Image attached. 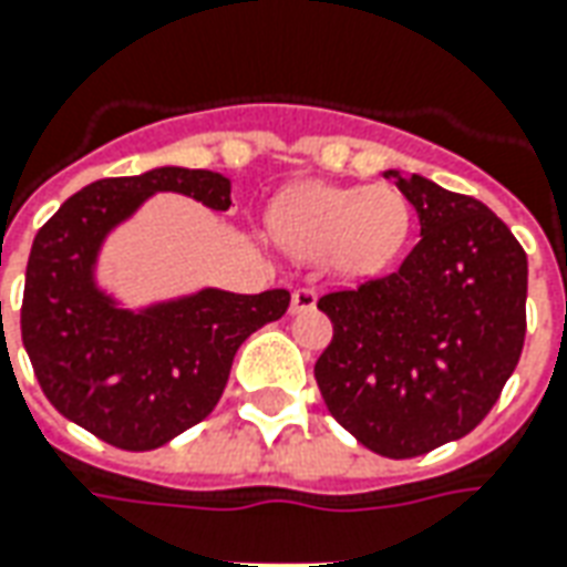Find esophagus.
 <instances>
[{"label":"esophagus","mask_w":567,"mask_h":567,"mask_svg":"<svg viewBox=\"0 0 567 567\" xmlns=\"http://www.w3.org/2000/svg\"><path fill=\"white\" fill-rule=\"evenodd\" d=\"M316 288H310V285H300V288H295V295H291V312H307L316 307Z\"/></svg>","instance_id":"esophagus-1"}]
</instances>
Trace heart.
<instances>
[{
	"label": "heart",
	"mask_w": 567,
	"mask_h": 567,
	"mask_svg": "<svg viewBox=\"0 0 567 567\" xmlns=\"http://www.w3.org/2000/svg\"><path fill=\"white\" fill-rule=\"evenodd\" d=\"M270 227L291 255L331 257L343 276H374L402 255L411 208L395 187L300 184L272 205Z\"/></svg>",
	"instance_id": "obj_1"
}]
</instances>
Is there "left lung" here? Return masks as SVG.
<instances>
[{"label": "left lung", "mask_w": 567, "mask_h": 567, "mask_svg": "<svg viewBox=\"0 0 567 567\" xmlns=\"http://www.w3.org/2000/svg\"><path fill=\"white\" fill-rule=\"evenodd\" d=\"M386 177L421 217V243L390 276L319 297L334 338L316 383L365 449L408 461L473 433L504 393L525 343L528 257L473 196Z\"/></svg>", "instance_id": "left-lung-1"}]
</instances>
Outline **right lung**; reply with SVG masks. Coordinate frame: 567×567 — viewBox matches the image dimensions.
Masks as SVG:
<instances>
[{"label": "right lung", "mask_w": 567, "mask_h": 567, "mask_svg": "<svg viewBox=\"0 0 567 567\" xmlns=\"http://www.w3.org/2000/svg\"><path fill=\"white\" fill-rule=\"evenodd\" d=\"M153 193H184L227 212L229 181L202 168L104 177L63 202L35 233L23 285L21 338L35 380L66 421L122 451L165 445L205 421L248 334L282 319L285 288L199 295L122 310L94 285L106 233Z\"/></svg>", "instance_id": "right-lung-1"}]
</instances>
